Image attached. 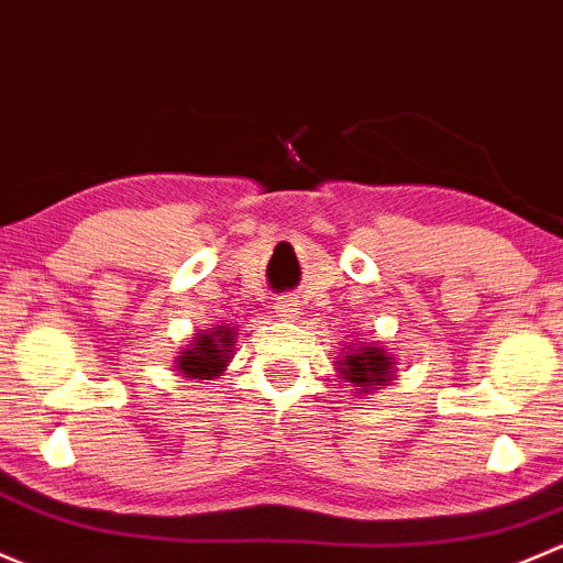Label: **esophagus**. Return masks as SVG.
<instances>
[{
  "mask_svg": "<svg viewBox=\"0 0 563 563\" xmlns=\"http://www.w3.org/2000/svg\"><path fill=\"white\" fill-rule=\"evenodd\" d=\"M274 309H276V317H279V320L292 322L295 314H298V300H292V298H279V300H276Z\"/></svg>",
  "mask_w": 563,
  "mask_h": 563,
  "instance_id": "esophagus-1",
  "label": "esophagus"
}]
</instances>
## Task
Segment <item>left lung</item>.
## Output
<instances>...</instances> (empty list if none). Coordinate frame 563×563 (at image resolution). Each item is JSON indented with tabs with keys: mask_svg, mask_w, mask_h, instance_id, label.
Here are the masks:
<instances>
[{
	"mask_svg": "<svg viewBox=\"0 0 563 563\" xmlns=\"http://www.w3.org/2000/svg\"><path fill=\"white\" fill-rule=\"evenodd\" d=\"M339 374L341 379L352 382V387H357L361 393H371L393 379V357L382 346L350 344L339 361Z\"/></svg>",
	"mask_w": 563,
	"mask_h": 563,
	"instance_id": "left-lung-1",
	"label": "left lung"
}]
</instances>
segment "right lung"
I'll list each match as a JSON object with an SVG mask.
<instances>
[{"label": "right lung", "mask_w": 563, "mask_h": 563, "mask_svg": "<svg viewBox=\"0 0 563 563\" xmlns=\"http://www.w3.org/2000/svg\"><path fill=\"white\" fill-rule=\"evenodd\" d=\"M233 344L235 330L228 328V324L202 330V333H195L189 350L178 352L176 368L187 379H219L230 357H233Z\"/></svg>", "instance_id": "right-lung-1"}]
</instances>
